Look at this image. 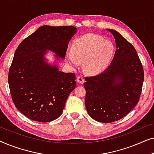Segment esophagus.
<instances>
[{"mask_svg": "<svg viewBox=\"0 0 154 154\" xmlns=\"http://www.w3.org/2000/svg\"><path fill=\"white\" fill-rule=\"evenodd\" d=\"M77 82H78V83H81V84L83 83L84 82H85V79H84L83 75H78V76H77Z\"/></svg>", "mask_w": 154, "mask_h": 154, "instance_id": "obj_1", "label": "esophagus"}]
</instances>
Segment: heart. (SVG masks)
<instances>
[{"label": "heart", "instance_id": "b5f03b06", "mask_svg": "<svg viewBox=\"0 0 154 154\" xmlns=\"http://www.w3.org/2000/svg\"><path fill=\"white\" fill-rule=\"evenodd\" d=\"M114 52L112 42L100 35L88 33L73 42L71 51L67 52L66 59L72 66H77L79 62H83L85 72L97 74L109 66Z\"/></svg>", "mask_w": 154, "mask_h": 154}]
</instances>
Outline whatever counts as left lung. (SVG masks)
Wrapping results in <instances>:
<instances>
[{
	"instance_id": "1",
	"label": "left lung",
	"mask_w": 154,
	"mask_h": 154,
	"mask_svg": "<svg viewBox=\"0 0 154 154\" xmlns=\"http://www.w3.org/2000/svg\"><path fill=\"white\" fill-rule=\"evenodd\" d=\"M115 38L114 57L106 70L85 77V107L100 123L123 119L136 106L142 92L144 73L135 48L116 31L107 29Z\"/></svg>"
}]
</instances>
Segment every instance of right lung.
Listing matches in <instances>:
<instances>
[{
    "mask_svg": "<svg viewBox=\"0 0 154 154\" xmlns=\"http://www.w3.org/2000/svg\"><path fill=\"white\" fill-rule=\"evenodd\" d=\"M76 30L73 26H42L17 48L8 83L14 104L28 119L48 123L62 113L69 94L76 85L75 75L49 65L44 55L46 50H50L57 59H64Z\"/></svg>",
    "mask_w": 154,
    "mask_h": 154,
    "instance_id": "add662e5",
    "label": "right lung"
}]
</instances>
